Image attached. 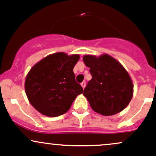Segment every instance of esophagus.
Instances as JSON below:
<instances>
[{
	"label": "esophagus",
	"mask_w": 156,
	"mask_h": 156,
	"mask_svg": "<svg viewBox=\"0 0 156 156\" xmlns=\"http://www.w3.org/2000/svg\"><path fill=\"white\" fill-rule=\"evenodd\" d=\"M85 85H86V82H85V81H84V82H82V83H81V86H82V88H85Z\"/></svg>",
	"instance_id": "obj_1"
}]
</instances>
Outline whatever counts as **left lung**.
I'll list each match as a JSON object with an SVG mask.
<instances>
[{"label": "left lung", "mask_w": 156, "mask_h": 156, "mask_svg": "<svg viewBox=\"0 0 156 156\" xmlns=\"http://www.w3.org/2000/svg\"><path fill=\"white\" fill-rule=\"evenodd\" d=\"M83 61L92 75L83 95L93 110L104 116L123 110L133 93L132 80L125 68L108 54L85 55Z\"/></svg>", "instance_id": "left-lung-1"}]
</instances>
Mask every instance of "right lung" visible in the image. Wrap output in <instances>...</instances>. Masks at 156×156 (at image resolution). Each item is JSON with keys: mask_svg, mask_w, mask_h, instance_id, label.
Returning a JSON list of instances; mask_svg holds the SVG:
<instances>
[{"mask_svg": "<svg viewBox=\"0 0 156 156\" xmlns=\"http://www.w3.org/2000/svg\"><path fill=\"white\" fill-rule=\"evenodd\" d=\"M80 55L56 52L38 61L27 73L25 90L29 102L47 117L65 114L83 89L75 80L74 66Z\"/></svg>", "mask_w": 156, "mask_h": 156, "instance_id": "obj_1", "label": "right lung"}]
</instances>
